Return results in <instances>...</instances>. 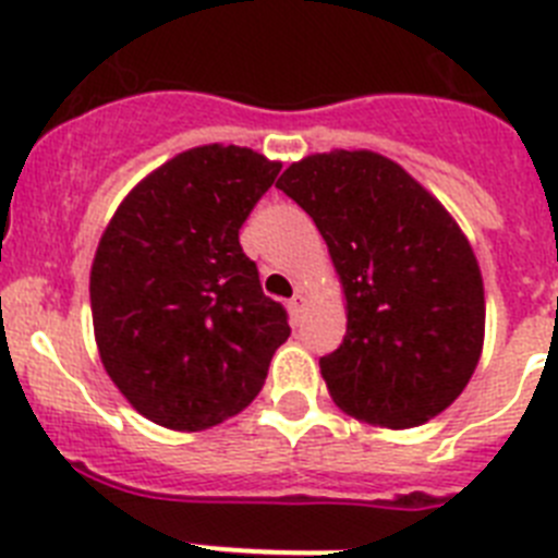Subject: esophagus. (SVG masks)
<instances>
[{
	"mask_svg": "<svg viewBox=\"0 0 558 558\" xmlns=\"http://www.w3.org/2000/svg\"><path fill=\"white\" fill-rule=\"evenodd\" d=\"M288 307H290V313H293L295 322H299V318H302V313H304V293H295L293 299L288 302Z\"/></svg>",
	"mask_w": 558,
	"mask_h": 558,
	"instance_id": "34e87169",
	"label": "esophagus"
}]
</instances>
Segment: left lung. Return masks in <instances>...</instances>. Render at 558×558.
<instances>
[{"mask_svg":"<svg viewBox=\"0 0 558 558\" xmlns=\"http://www.w3.org/2000/svg\"><path fill=\"white\" fill-rule=\"evenodd\" d=\"M276 186L327 240L347 295V335L322 357L349 416L405 430L450 408L483 349V279L450 211L397 161L372 150L315 153Z\"/></svg>","mask_w":558,"mask_h":558,"instance_id":"obj_1","label":"left lung"}]
</instances>
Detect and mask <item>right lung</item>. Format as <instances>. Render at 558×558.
Instances as JSON below:
<instances>
[{
	"label": "right lung",
	"mask_w": 558,
	"mask_h": 558,
	"mask_svg": "<svg viewBox=\"0 0 558 558\" xmlns=\"http://www.w3.org/2000/svg\"><path fill=\"white\" fill-rule=\"evenodd\" d=\"M279 170L251 147H192L133 186L102 231L88 279L97 349L156 425L195 433L240 413L288 340V313L240 245Z\"/></svg>",
	"instance_id": "right-lung-1"
}]
</instances>
